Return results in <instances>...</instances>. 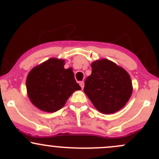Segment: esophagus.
I'll return each instance as SVG.
<instances>
[{
    "mask_svg": "<svg viewBox=\"0 0 159 159\" xmlns=\"http://www.w3.org/2000/svg\"><path fill=\"white\" fill-rule=\"evenodd\" d=\"M79 84H80V86H81V89H84V81H80Z\"/></svg>",
    "mask_w": 159,
    "mask_h": 159,
    "instance_id": "1",
    "label": "esophagus"
}]
</instances>
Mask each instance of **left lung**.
<instances>
[{"mask_svg":"<svg viewBox=\"0 0 159 159\" xmlns=\"http://www.w3.org/2000/svg\"><path fill=\"white\" fill-rule=\"evenodd\" d=\"M84 92L94 106L105 114L122 109L132 94V82L127 71L106 59L92 64V75L84 81Z\"/></svg>","mask_w":159,"mask_h":159,"instance_id":"obj_1","label":"left lung"}]
</instances>
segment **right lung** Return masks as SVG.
Returning a JSON list of instances; mask_svg holds the SVG:
<instances>
[{"label": "right lung", "instance_id": "1", "mask_svg": "<svg viewBox=\"0 0 159 159\" xmlns=\"http://www.w3.org/2000/svg\"><path fill=\"white\" fill-rule=\"evenodd\" d=\"M64 60L50 58L29 73L26 89L29 99L39 109L53 112L61 109L81 87L71 68L64 69Z\"/></svg>", "mask_w": 159, "mask_h": 159}]
</instances>
